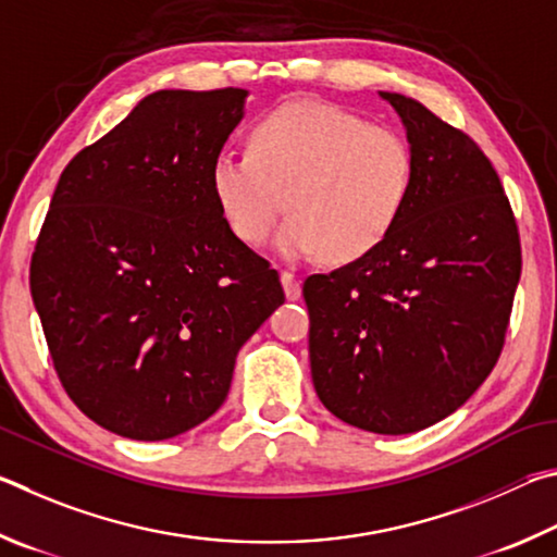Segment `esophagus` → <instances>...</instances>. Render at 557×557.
<instances>
[{
	"instance_id": "esophagus-1",
	"label": "esophagus",
	"mask_w": 557,
	"mask_h": 557,
	"mask_svg": "<svg viewBox=\"0 0 557 557\" xmlns=\"http://www.w3.org/2000/svg\"><path fill=\"white\" fill-rule=\"evenodd\" d=\"M281 284H284L286 298L288 300H298L300 298V281L294 271H281Z\"/></svg>"
}]
</instances>
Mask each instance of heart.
<instances>
[{
    "label": "heart",
    "instance_id": "b5f03b06",
    "mask_svg": "<svg viewBox=\"0 0 557 557\" xmlns=\"http://www.w3.org/2000/svg\"><path fill=\"white\" fill-rule=\"evenodd\" d=\"M413 175V149L394 126L296 100L251 126L249 151L218 156L210 185L242 242L261 244L288 205L294 214L278 230L281 253L352 263L394 232Z\"/></svg>",
    "mask_w": 557,
    "mask_h": 557
}]
</instances>
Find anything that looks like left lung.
Returning a JSON list of instances; mask_svg holds the SVG:
<instances>
[{
    "instance_id": "1",
    "label": "left lung",
    "mask_w": 557,
    "mask_h": 557,
    "mask_svg": "<svg viewBox=\"0 0 557 557\" xmlns=\"http://www.w3.org/2000/svg\"><path fill=\"white\" fill-rule=\"evenodd\" d=\"M382 97L411 141V198L372 253L308 276L304 298L320 401L362 431L406 435L457 411L499 362L521 237L480 144L411 97Z\"/></svg>"
}]
</instances>
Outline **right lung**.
Here are the masks:
<instances>
[{"label": "right lung", "instance_id": "1", "mask_svg": "<svg viewBox=\"0 0 557 557\" xmlns=\"http://www.w3.org/2000/svg\"><path fill=\"white\" fill-rule=\"evenodd\" d=\"M247 90H159L65 165L28 271L65 394L122 437L165 441L227 398L234 359L284 304L230 230L210 171Z\"/></svg>", "mask_w": 557, "mask_h": 557}]
</instances>
